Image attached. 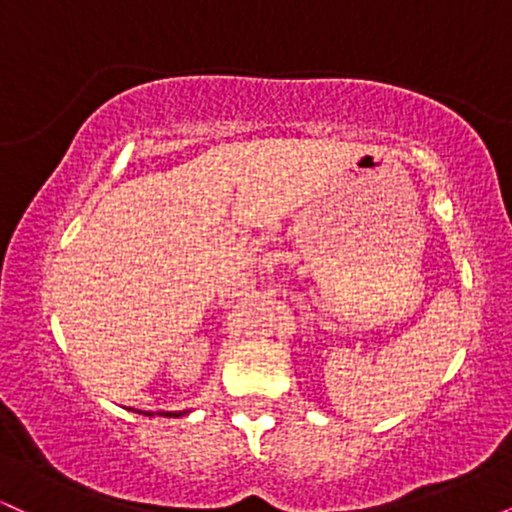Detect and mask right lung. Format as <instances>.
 Masks as SVG:
<instances>
[{"label":"right lung","mask_w":512,"mask_h":512,"mask_svg":"<svg viewBox=\"0 0 512 512\" xmlns=\"http://www.w3.org/2000/svg\"><path fill=\"white\" fill-rule=\"evenodd\" d=\"M139 414H144V416H154V411H139ZM158 416H173V419H178V416H182V414H187V411H156Z\"/></svg>","instance_id":"add662e5"}]
</instances>
